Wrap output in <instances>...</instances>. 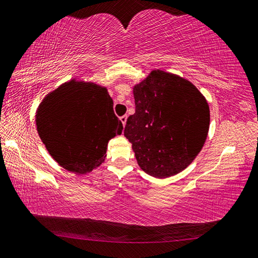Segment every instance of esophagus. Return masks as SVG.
<instances>
[{"instance_id":"1","label":"esophagus","mask_w":258,"mask_h":258,"mask_svg":"<svg viewBox=\"0 0 258 258\" xmlns=\"http://www.w3.org/2000/svg\"><path fill=\"white\" fill-rule=\"evenodd\" d=\"M126 115H122L121 117H120V120H121V122H122V124H123V126L125 125V123H126Z\"/></svg>"}]
</instances>
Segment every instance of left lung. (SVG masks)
Segmentation results:
<instances>
[{
    "label": "left lung",
    "mask_w": 258,
    "mask_h": 258,
    "mask_svg": "<svg viewBox=\"0 0 258 258\" xmlns=\"http://www.w3.org/2000/svg\"><path fill=\"white\" fill-rule=\"evenodd\" d=\"M136 112L124 136L143 171L164 179L181 172L202 151L210 128V107L190 81L153 70L134 86Z\"/></svg>",
    "instance_id": "left-lung-1"
}]
</instances>
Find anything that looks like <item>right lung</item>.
<instances>
[{
  "mask_svg": "<svg viewBox=\"0 0 258 258\" xmlns=\"http://www.w3.org/2000/svg\"><path fill=\"white\" fill-rule=\"evenodd\" d=\"M36 113L37 132L49 154L78 174L101 165L108 141L123 129L107 89L75 79L49 93Z\"/></svg>",
  "mask_w": 258,
  "mask_h": 258,
  "instance_id": "1",
  "label": "right lung"
}]
</instances>
